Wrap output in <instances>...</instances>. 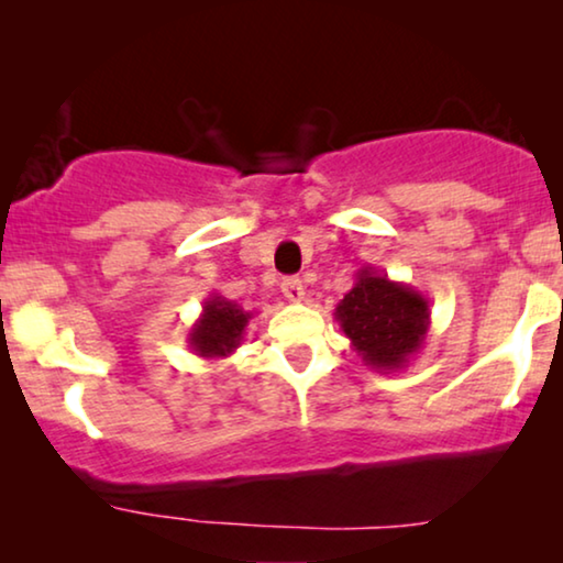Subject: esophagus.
I'll list each match as a JSON object with an SVG mask.
<instances>
[{
  "label": "esophagus",
  "mask_w": 563,
  "mask_h": 563,
  "mask_svg": "<svg viewBox=\"0 0 563 563\" xmlns=\"http://www.w3.org/2000/svg\"><path fill=\"white\" fill-rule=\"evenodd\" d=\"M282 291H284V297L289 299V302H305V284H302V279H297V276H291V279H284Z\"/></svg>",
  "instance_id": "esophagus-1"
}]
</instances>
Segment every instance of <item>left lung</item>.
I'll list each match as a JSON object with an SVG mask.
<instances>
[{
	"instance_id": "obj_1",
	"label": "left lung",
	"mask_w": 563,
	"mask_h": 563,
	"mask_svg": "<svg viewBox=\"0 0 563 563\" xmlns=\"http://www.w3.org/2000/svg\"><path fill=\"white\" fill-rule=\"evenodd\" d=\"M333 314L364 366L384 374L410 364L430 330L428 299L374 266L358 268L356 282Z\"/></svg>"
}]
</instances>
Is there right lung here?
Returning a JSON list of instances; mask_svg holds the SVG:
<instances>
[{"label":"right lung","mask_w":563,"mask_h":563,"mask_svg":"<svg viewBox=\"0 0 563 563\" xmlns=\"http://www.w3.org/2000/svg\"><path fill=\"white\" fill-rule=\"evenodd\" d=\"M251 318L253 312H245L241 305L222 295H210L205 299L202 314L189 330L187 343L191 353L210 361L228 358L241 345Z\"/></svg>","instance_id":"right-lung-1"}]
</instances>
